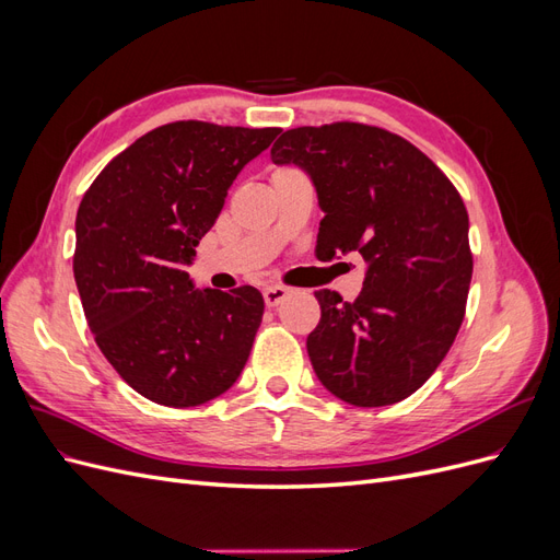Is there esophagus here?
I'll list each match as a JSON object with an SVG mask.
<instances>
[{
	"instance_id": "34e87169",
	"label": "esophagus",
	"mask_w": 560,
	"mask_h": 560,
	"mask_svg": "<svg viewBox=\"0 0 560 560\" xmlns=\"http://www.w3.org/2000/svg\"><path fill=\"white\" fill-rule=\"evenodd\" d=\"M292 294V287H284V284H273V287H266L264 290V301L268 308L278 306V303H282L287 296Z\"/></svg>"
}]
</instances>
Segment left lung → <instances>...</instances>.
Here are the masks:
<instances>
[{
	"mask_svg": "<svg viewBox=\"0 0 560 560\" xmlns=\"http://www.w3.org/2000/svg\"><path fill=\"white\" fill-rule=\"evenodd\" d=\"M270 156L313 177L325 210L315 257L360 252L369 264L352 303L315 292L322 315L306 346L319 383L366 409L413 395L465 317L474 259L460 194L418 147L378 126L292 128Z\"/></svg>",
	"mask_w": 560,
	"mask_h": 560,
	"instance_id": "obj_1",
	"label": "left lung"
}]
</instances>
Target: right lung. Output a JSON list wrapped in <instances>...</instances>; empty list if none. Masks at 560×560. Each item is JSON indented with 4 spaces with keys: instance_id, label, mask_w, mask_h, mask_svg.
Returning <instances> with one entry per match:
<instances>
[{
    "instance_id": "obj_1",
    "label": "right lung",
    "mask_w": 560,
    "mask_h": 560,
    "mask_svg": "<svg viewBox=\"0 0 560 560\" xmlns=\"http://www.w3.org/2000/svg\"><path fill=\"white\" fill-rule=\"evenodd\" d=\"M280 128L175 121L114 156L77 212L74 280L97 348L135 393L186 409L238 381L261 325L249 284L194 290L184 266L243 165Z\"/></svg>"
}]
</instances>
